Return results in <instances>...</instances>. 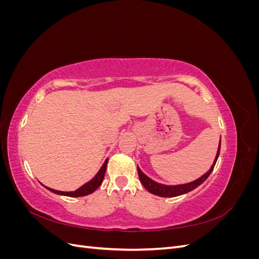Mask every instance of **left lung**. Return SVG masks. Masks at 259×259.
Wrapping results in <instances>:
<instances>
[{
    "label": "left lung",
    "instance_id": "obj_1",
    "mask_svg": "<svg viewBox=\"0 0 259 259\" xmlns=\"http://www.w3.org/2000/svg\"><path fill=\"white\" fill-rule=\"evenodd\" d=\"M219 151H221V143H219L216 158H215V161H214V163H213V165H211L210 169L207 171V173H205L204 175H203L202 177H200L199 179L194 180V182L189 183V184L177 185V186H165V185H161V184H158V183L153 182L152 179H150L148 176H146V175L143 173V171L140 170L139 167H137L138 176H139L140 182H142V184L144 185V187H145L146 189H147L149 192H150V193L155 194V195H159V197H164V198L177 197V195L184 194V193H187V192H189V191L195 189V188H197L198 186H200L202 183L205 182V179L209 176V174L211 173V170L214 169V166H215L216 161H217L218 155H219Z\"/></svg>",
    "mask_w": 259,
    "mask_h": 259
}]
</instances>
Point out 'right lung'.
<instances>
[{"mask_svg":"<svg viewBox=\"0 0 259 259\" xmlns=\"http://www.w3.org/2000/svg\"><path fill=\"white\" fill-rule=\"evenodd\" d=\"M107 162L108 160H106V162L104 163V165L101 166V168L99 169V171L97 173V175L94 177L91 182H89L88 184L83 185L82 187H80L79 189H76L75 191H70V192H65V191H58L52 189V188H48V189L54 193L57 194H61V195H67V197H72V198H76V197H83V195H88L90 193H93L95 191L97 188L101 185L105 177V173H106V168H107Z\"/></svg>","mask_w":259,"mask_h":259,"instance_id":"right-lung-1","label":"right lung"}]
</instances>
